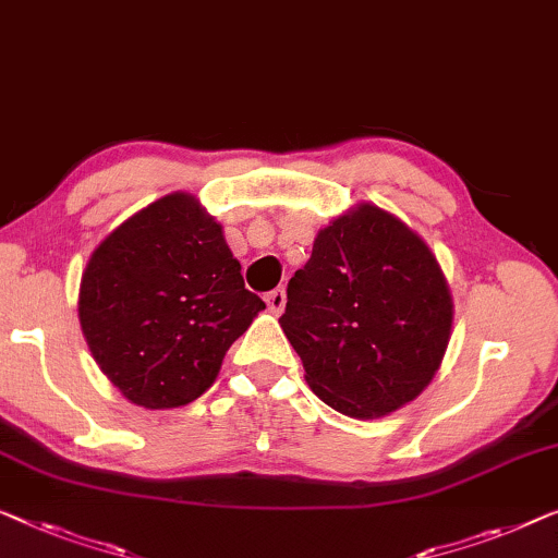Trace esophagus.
<instances>
[{
    "label": "esophagus",
    "mask_w": 558,
    "mask_h": 558,
    "mask_svg": "<svg viewBox=\"0 0 558 558\" xmlns=\"http://www.w3.org/2000/svg\"><path fill=\"white\" fill-rule=\"evenodd\" d=\"M266 304H269V310L274 314L284 312V304H287V292H284V289H274V292L266 294Z\"/></svg>",
    "instance_id": "obj_1"
}]
</instances>
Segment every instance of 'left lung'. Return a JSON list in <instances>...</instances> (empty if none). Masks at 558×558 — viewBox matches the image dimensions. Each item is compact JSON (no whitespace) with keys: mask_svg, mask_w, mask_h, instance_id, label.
I'll use <instances>...</instances> for the list:
<instances>
[{"mask_svg":"<svg viewBox=\"0 0 558 558\" xmlns=\"http://www.w3.org/2000/svg\"><path fill=\"white\" fill-rule=\"evenodd\" d=\"M281 329L304 377L337 413L373 420L430 385L453 299L427 244L398 216L357 204L317 233L287 287Z\"/></svg>","mask_w":558,"mask_h":558,"instance_id":"left-lung-1","label":"left lung"}]
</instances>
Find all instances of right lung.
<instances>
[{
  "mask_svg": "<svg viewBox=\"0 0 558 558\" xmlns=\"http://www.w3.org/2000/svg\"><path fill=\"white\" fill-rule=\"evenodd\" d=\"M264 302L244 287L221 223L191 193H168L95 248L80 281V327L133 405L201 398Z\"/></svg>",
  "mask_w": 558,
  "mask_h": 558,
  "instance_id": "obj_1",
  "label": "right lung"
}]
</instances>
